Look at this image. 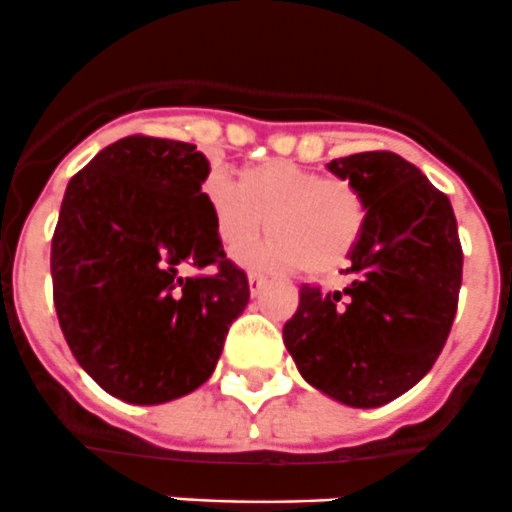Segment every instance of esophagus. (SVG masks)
<instances>
[{
  "label": "esophagus",
  "mask_w": 512,
  "mask_h": 512,
  "mask_svg": "<svg viewBox=\"0 0 512 512\" xmlns=\"http://www.w3.org/2000/svg\"><path fill=\"white\" fill-rule=\"evenodd\" d=\"M263 286H266V276H261V273H249V291H251V296H258Z\"/></svg>",
  "instance_id": "1"
}]
</instances>
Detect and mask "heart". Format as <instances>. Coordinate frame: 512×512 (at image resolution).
<instances>
[{
    "instance_id": "b5f03b06",
    "label": "heart",
    "mask_w": 512,
    "mask_h": 512,
    "mask_svg": "<svg viewBox=\"0 0 512 512\" xmlns=\"http://www.w3.org/2000/svg\"><path fill=\"white\" fill-rule=\"evenodd\" d=\"M204 196L226 249L249 244L268 224L273 236L241 251V261L256 268L328 276L351 261L366 231L361 191L296 161H263L241 171L239 181L216 171Z\"/></svg>"
}]
</instances>
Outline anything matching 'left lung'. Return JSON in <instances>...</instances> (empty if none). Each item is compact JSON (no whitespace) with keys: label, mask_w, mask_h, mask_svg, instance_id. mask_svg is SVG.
<instances>
[{"label":"left lung","mask_w":512,"mask_h":512,"mask_svg":"<svg viewBox=\"0 0 512 512\" xmlns=\"http://www.w3.org/2000/svg\"><path fill=\"white\" fill-rule=\"evenodd\" d=\"M366 201V231L343 291L301 286L283 326L298 373L353 408H378L433 368L453 326L463 249L453 206L418 166L393 151L328 164Z\"/></svg>","instance_id":"obj_1"}]
</instances>
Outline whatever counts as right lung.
Instances as JSON below:
<instances>
[{
	"label": "right lung",
	"mask_w": 512,
	"mask_h": 512,
	"mask_svg": "<svg viewBox=\"0 0 512 512\" xmlns=\"http://www.w3.org/2000/svg\"><path fill=\"white\" fill-rule=\"evenodd\" d=\"M194 144L126 136L72 176L52 239L59 326L109 396L156 406L209 381L249 278L224 254ZM184 265H216L181 277Z\"/></svg>",
	"instance_id": "1"
}]
</instances>
